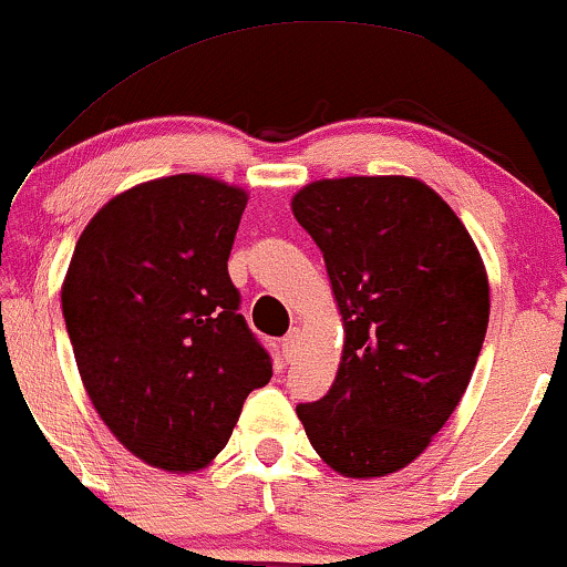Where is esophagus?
<instances>
[{"mask_svg": "<svg viewBox=\"0 0 567 567\" xmlns=\"http://www.w3.org/2000/svg\"><path fill=\"white\" fill-rule=\"evenodd\" d=\"M299 342H302V331H299V329H291L289 334L284 337V352H286V358H295V355H297Z\"/></svg>", "mask_w": 567, "mask_h": 567, "instance_id": "obj_1", "label": "esophagus"}]
</instances>
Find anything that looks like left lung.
I'll return each instance as SVG.
<instances>
[{
	"label": "left lung",
	"instance_id": "8db88e82",
	"mask_svg": "<svg viewBox=\"0 0 567 567\" xmlns=\"http://www.w3.org/2000/svg\"><path fill=\"white\" fill-rule=\"evenodd\" d=\"M291 212L323 251L344 326L334 384L297 416L339 475L384 477L427 449L467 390L491 312L481 251L414 177L318 179Z\"/></svg>",
	"mask_w": 567,
	"mask_h": 567
}]
</instances>
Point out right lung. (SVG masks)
<instances>
[{
	"label": "right lung",
	"instance_id": "obj_1",
	"mask_svg": "<svg viewBox=\"0 0 567 567\" xmlns=\"http://www.w3.org/2000/svg\"><path fill=\"white\" fill-rule=\"evenodd\" d=\"M244 206L219 179H151L111 198L73 249L60 302L79 374L105 427L151 467H206L272 377L228 276Z\"/></svg>",
	"mask_w": 567,
	"mask_h": 567
}]
</instances>
